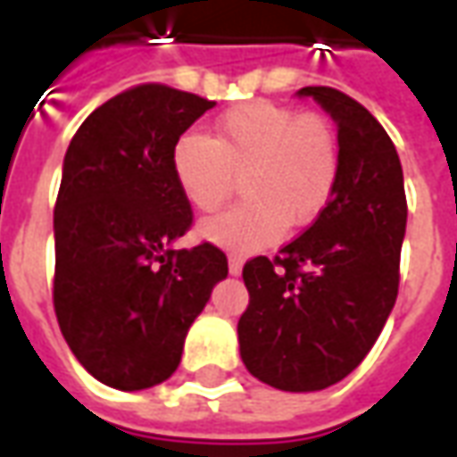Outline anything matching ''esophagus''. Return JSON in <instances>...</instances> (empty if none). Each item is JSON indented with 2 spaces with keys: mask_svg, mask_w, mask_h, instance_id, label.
I'll list each match as a JSON object with an SVG mask.
<instances>
[{
  "mask_svg": "<svg viewBox=\"0 0 457 457\" xmlns=\"http://www.w3.org/2000/svg\"><path fill=\"white\" fill-rule=\"evenodd\" d=\"M228 269H229V274H232V277H239V274H242V259L235 257V254H229Z\"/></svg>",
  "mask_w": 457,
  "mask_h": 457,
  "instance_id": "obj_1",
  "label": "esophagus"
}]
</instances>
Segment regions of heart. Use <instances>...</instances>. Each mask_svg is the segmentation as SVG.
I'll list each match as a JSON object with an SVG mask.
<instances>
[{"instance_id": "1", "label": "heart", "mask_w": 457, "mask_h": 457, "mask_svg": "<svg viewBox=\"0 0 457 457\" xmlns=\"http://www.w3.org/2000/svg\"><path fill=\"white\" fill-rule=\"evenodd\" d=\"M170 169L183 198L200 212L218 210L245 173L247 198L200 222V237L249 254L311 225L328 208L340 180V141L320 114L287 104H237L218 120V139L200 131L180 134Z\"/></svg>"}]
</instances>
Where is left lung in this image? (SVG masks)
<instances>
[{
	"instance_id": "1",
	"label": "left lung",
	"mask_w": 457,
	"mask_h": 457,
	"mask_svg": "<svg viewBox=\"0 0 457 457\" xmlns=\"http://www.w3.org/2000/svg\"><path fill=\"white\" fill-rule=\"evenodd\" d=\"M337 124L340 180L328 208L274 262L249 259L239 354L259 382L318 392L362 362L399 291L406 193L399 154L350 95L301 87Z\"/></svg>"
}]
</instances>
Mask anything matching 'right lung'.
<instances>
[{
    "label": "right lung",
    "instance_id": "add662e5",
    "mask_svg": "<svg viewBox=\"0 0 457 457\" xmlns=\"http://www.w3.org/2000/svg\"><path fill=\"white\" fill-rule=\"evenodd\" d=\"M215 103L149 83L100 104L63 159L54 210V306L65 343L95 379L139 392L176 372L188 328L228 277L203 242L170 169L173 144Z\"/></svg>",
    "mask_w": 457,
    "mask_h": 457
}]
</instances>
